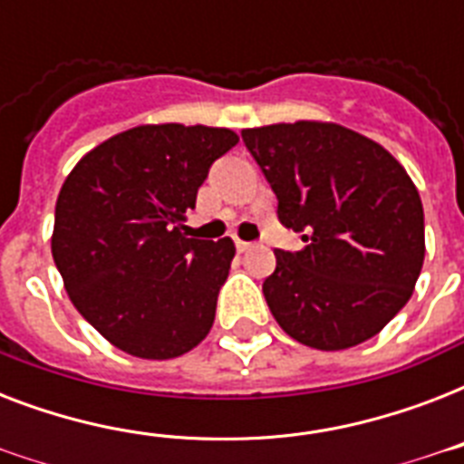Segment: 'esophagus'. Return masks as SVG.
Segmentation results:
<instances>
[{
	"label": "esophagus",
	"instance_id": "34e87169",
	"mask_svg": "<svg viewBox=\"0 0 464 464\" xmlns=\"http://www.w3.org/2000/svg\"><path fill=\"white\" fill-rule=\"evenodd\" d=\"M250 247H253V243H246V240H236V250H238V253H247Z\"/></svg>",
	"mask_w": 464,
	"mask_h": 464
}]
</instances>
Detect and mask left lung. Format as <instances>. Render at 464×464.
I'll return each mask as SVG.
<instances>
[{"mask_svg": "<svg viewBox=\"0 0 464 464\" xmlns=\"http://www.w3.org/2000/svg\"><path fill=\"white\" fill-rule=\"evenodd\" d=\"M275 189L276 217L305 247L275 250L262 291L296 342L320 352L375 337L410 301L424 265V207L390 151L334 122L243 130Z\"/></svg>", "mask_w": 464, "mask_h": 464, "instance_id": "left-lung-1", "label": "left lung"}]
</instances>
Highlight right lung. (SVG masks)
I'll return each mask as SVG.
<instances>
[{
    "label": "right lung",
    "instance_id": "add662e5",
    "mask_svg": "<svg viewBox=\"0 0 464 464\" xmlns=\"http://www.w3.org/2000/svg\"><path fill=\"white\" fill-rule=\"evenodd\" d=\"M238 144L226 127L141 125L83 156L54 207L53 257L72 304L111 344L175 359L214 324L236 246L182 233L211 163Z\"/></svg>",
    "mask_w": 464,
    "mask_h": 464
}]
</instances>
